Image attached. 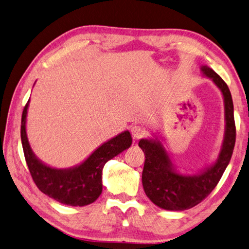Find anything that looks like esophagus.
Masks as SVG:
<instances>
[{
    "label": "esophagus",
    "mask_w": 249,
    "mask_h": 249,
    "mask_svg": "<svg viewBox=\"0 0 249 249\" xmlns=\"http://www.w3.org/2000/svg\"><path fill=\"white\" fill-rule=\"evenodd\" d=\"M130 132H132V135L135 139H139L146 135V130H144L142 125H134L132 129H130Z\"/></svg>",
    "instance_id": "1"
}]
</instances>
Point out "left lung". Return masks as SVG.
I'll list each match as a JSON object with an SVG mask.
<instances>
[{
	"instance_id": "obj_1",
	"label": "left lung",
	"mask_w": 249,
	"mask_h": 249,
	"mask_svg": "<svg viewBox=\"0 0 249 249\" xmlns=\"http://www.w3.org/2000/svg\"><path fill=\"white\" fill-rule=\"evenodd\" d=\"M200 71L202 76L213 81L224 102V137L213 163L198 173H182L162 143V136L142 138L138 142L146 158L142 170L143 191L149 199L164 210L183 211L201 202L219 183L233 153L236 129L231 92L223 79L209 66L202 65Z\"/></svg>"
}]
</instances>
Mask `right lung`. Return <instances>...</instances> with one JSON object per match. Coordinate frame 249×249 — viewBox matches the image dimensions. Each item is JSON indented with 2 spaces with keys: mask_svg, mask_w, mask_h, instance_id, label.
Returning a JSON list of instances; mask_svg holds the SVG:
<instances>
[{
  "mask_svg": "<svg viewBox=\"0 0 249 249\" xmlns=\"http://www.w3.org/2000/svg\"><path fill=\"white\" fill-rule=\"evenodd\" d=\"M29 101L21 115L20 137L25 159L34 182L43 194L63 205L83 207L96 201L102 193V170L107 161L130 147L128 130L103 142L81 163L67 169L52 168L35 155L26 132Z\"/></svg>",
  "mask_w": 249,
  "mask_h": 249,
  "instance_id": "1",
  "label": "right lung"
}]
</instances>
